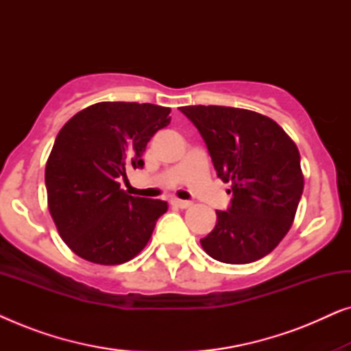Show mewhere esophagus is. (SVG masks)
<instances>
[{
  "mask_svg": "<svg viewBox=\"0 0 351 351\" xmlns=\"http://www.w3.org/2000/svg\"><path fill=\"white\" fill-rule=\"evenodd\" d=\"M171 204L172 206H176V208H180V209H186V208H190V206L191 204H193V203H191V201H184V199H172L171 201Z\"/></svg>",
  "mask_w": 351,
  "mask_h": 351,
  "instance_id": "34e87169",
  "label": "esophagus"
}]
</instances>
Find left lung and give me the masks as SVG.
Here are the masks:
<instances>
[{"label":"left lung","mask_w":351,"mask_h":351,"mask_svg":"<svg viewBox=\"0 0 351 351\" xmlns=\"http://www.w3.org/2000/svg\"><path fill=\"white\" fill-rule=\"evenodd\" d=\"M208 147L214 169L232 182L227 210L201 246L223 263H251L275 249L294 222L304 191L300 155L291 137L261 113L244 108L180 107Z\"/></svg>","instance_id":"left-lung-1"}]
</instances>
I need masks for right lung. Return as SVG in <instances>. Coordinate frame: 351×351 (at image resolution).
I'll return each mask as SVG.
<instances>
[{"label":"right lung","mask_w":351,"mask_h":351,"mask_svg":"<svg viewBox=\"0 0 351 351\" xmlns=\"http://www.w3.org/2000/svg\"><path fill=\"white\" fill-rule=\"evenodd\" d=\"M171 108L100 102L81 110L57 134L46 162L47 206L76 256L100 265L136 257L167 210L161 199L119 189L126 169H142L150 138L171 123Z\"/></svg>","instance_id":"obj_1"}]
</instances>
